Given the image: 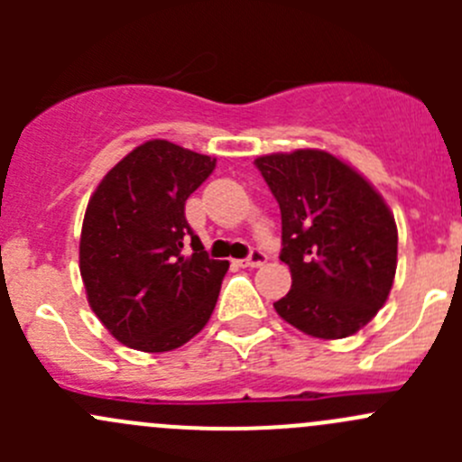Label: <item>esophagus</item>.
Wrapping results in <instances>:
<instances>
[{"mask_svg":"<svg viewBox=\"0 0 462 462\" xmlns=\"http://www.w3.org/2000/svg\"><path fill=\"white\" fill-rule=\"evenodd\" d=\"M261 263H265V254L261 253L259 248H253L250 250L248 257L236 261V265H241V268H257V265H261Z\"/></svg>","mask_w":462,"mask_h":462,"instance_id":"1","label":"esophagus"}]
</instances>
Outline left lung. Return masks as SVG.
Masks as SVG:
<instances>
[{
    "label": "left lung",
    "instance_id": "1",
    "mask_svg": "<svg viewBox=\"0 0 462 462\" xmlns=\"http://www.w3.org/2000/svg\"><path fill=\"white\" fill-rule=\"evenodd\" d=\"M282 209V254L292 288L274 301L301 333L339 339L384 306L398 265V227L384 199L353 167L319 149L254 161Z\"/></svg>",
    "mask_w": 462,
    "mask_h": 462
}]
</instances>
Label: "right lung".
<instances>
[{
  "instance_id": "obj_1",
  "label": "right lung",
  "mask_w": 462,
  "mask_h": 462,
  "mask_svg": "<svg viewBox=\"0 0 462 462\" xmlns=\"http://www.w3.org/2000/svg\"><path fill=\"white\" fill-rule=\"evenodd\" d=\"M217 158L147 141L102 179L87 205L80 274L88 306L118 342L144 353L183 346L208 324L230 263L209 259L185 201ZM193 241V253L182 244Z\"/></svg>"
}]
</instances>
